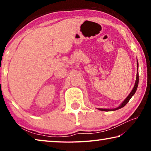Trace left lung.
Instances as JSON below:
<instances>
[{
	"instance_id": "left-lung-1",
	"label": "left lung",
	"mask_w": 151,
	"mask_h": 151,
	"mask_svg": "<svg viewBox=\"0 0 151 151\" xmlns=\"http://www.w3.org/2000/svg\"><path fill=\"white\" fill-rule=\"evenodd\" d=\"M137 67H139V64H138V61H137ZM138 85H139V73H137V78H136V82H135V85L134 86V88L132 89V91L131 92V93L129 94V95L127 97V99H125V100L122 102V103L120 105L119 107H117L116 109H99L100 111H116V110H118L122 108V107H124L126 104L129 103V101H130V99H131V97L134 95L135 92H136L137 87H138Z\"/></svg>"
}]
</instances>
